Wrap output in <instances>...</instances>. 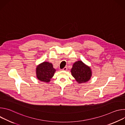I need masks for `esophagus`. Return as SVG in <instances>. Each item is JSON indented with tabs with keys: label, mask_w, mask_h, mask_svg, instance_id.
<instances>
[{
	"label": "esophagus",
	"mask_w": 125,
	"mask_h": 125,
	"mask_svg": "<svg viewBox=\"0 0 125 125\" xmlns=\"http://www.w3.org/2000/svg\"><path fill=\"white\" fill-rule=\"evenodd\" d=\"M67 70V67H64V68L62 69V70H63V71H66Z\"/></svg>",
	"instance_id": "obj_1"
}]
</instances>
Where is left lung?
<instances>
[{
    "label": "left lung",
    "instance_id": "1",
    "mask_svg": "<svg viewBox=\"0 0 125 125\" xmlns=\"http://www.w3.org/2000/svg\"><path fill=\"white\" fill-rule=\"evenodd\" d=\"M71 72L79 83H86L90 80L92 76L90 67L82 61H78L74 63Z\"/></svg>",
    "mask_w": 125,
    "mask_h": 125
}]
</instances>
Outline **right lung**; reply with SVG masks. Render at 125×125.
I'll use <instances>...</instances> for the list:
<instances>
[{
  "mask_svg": "<svg viewBox=\"0 0 125 125\" xmlns=\"http://www.w3.org/2000/svg\"><path fill=\"white\" fill-rule=\"evenodd\" d=\"M56 70L52 64L48 62H43L39 64L36 68L37 77L42 82L48 83L54 76Z\"/></svg>",
  "mask_w": 125,
  "mask_h": 125,
  "instance_id": "1",
  "label": "right lung"
}]
</instances>
